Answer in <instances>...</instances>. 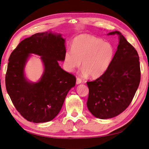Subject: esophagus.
<instances>
[{"label":"esophagus","instance_id":"obj_1","mask_svg":"<svg viewBox=\"0 0 149 149\" xmlns=\"http://www.w3.org/2000/svg\"><path fill=\"white\" fill-rule=\"evenodd\" d=\"M81 82H82L81 79L79 78H77V79H76V84H80Z\"/></svg>","mask_w":149,"mask_h":149}]
</instances>
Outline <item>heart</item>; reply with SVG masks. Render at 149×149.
Returning a JSON list of instances; mask_svg holds the SVG:
<instances>
[{"instance_id":"obj_1","label":"heart","mask_w":149,"mask_h":149,"mask_svg":"<svg viewBox=\"0 0 149 149\" xmlns=\"http://www.w3.org/2000/svg\"><path fill=\"white\" fill-rule=\"evenodd\" d=\"M114 55V48L109 42L84 34L75 37L72 49L65 53L64 64L68 71H73L82 61L83 74L92 78L100 77L110 66Z\"/></svg>"}]
</instances>
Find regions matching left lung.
<instances>
[{
  "instance_id": "obj_1",
  "label": "left lung",
  "mask_w": 149,
  "mask_h": 149,
  "mask_svg": "<svg viewBox=\"0 0 149 149\" xmlns=\"http://www.w3.org/2000/svg\"><path fill=\"white\" fill-rule=\"evenodd\" d=\"M119 43L110 66L100 77L88 81L87 106L97 118H114L130 105L141 81L139 56L136 49L118 31Z\"/></svg>"
}]
</instances>
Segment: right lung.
Instances as JSON below:
<instances>
[{"label": "right lung", "instance_id": "add662e5", "mask_svg": "<svg viewBox=\"0 0 149 149\" xmlns=\"http://www.w3.org/2000/svg\"><path fill=\"white\" fill-rule=\"evenodd\" d=\"M65 42L60 35L35 33L22 40L8 58L7 91L17 111L28 121L40 123L53 119L75 86V76L58 64V61L64 60ZM30 53L42 56L44 64V73L36 84L28 82L24 77V66Z\"/></svg>", "mask_w": 149, "mask_h": 149}]
</instances>
